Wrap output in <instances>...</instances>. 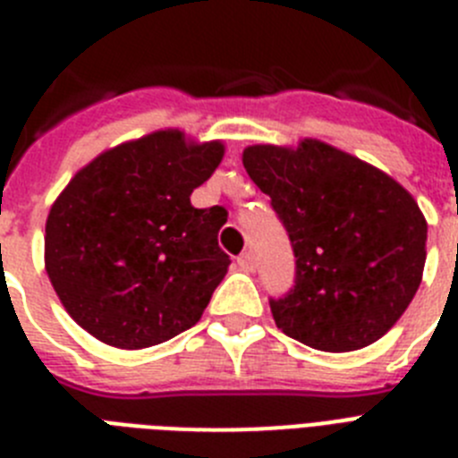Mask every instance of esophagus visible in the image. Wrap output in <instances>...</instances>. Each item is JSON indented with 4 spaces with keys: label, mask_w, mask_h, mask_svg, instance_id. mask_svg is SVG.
Returning <instances> with one entry per match:
<instances>
[{
    "label": "esophagus",
    "mask_w": 458,
    "mask_h": 458,
    "mask_svg": "<svg viewBox=\"0 0 458 458\" xmlns=\"http://www.w3.org/2000/svg\"><path fill=\"white\" fill-rule=\"evenodd\" d=\"M236 261H238V266H241V270H245V273H252V270H254L252 252H242L241 257L236 259Z\"/></svg>",
    "instance_id": "esophagus-1"
}]
</instances>
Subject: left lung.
I'll list each match as a JSON object with an SVG mask.
<instances>
[{
	"instance_id": "1",
	"label": "left lung",
	"mask_w": 458,
	"mask_h": 458,
	"mask_svg": "<svg viewBox=\"0 0 458 458\" xmlns=\"http://www.w3.org/2000/svg\"><path fill=\"white\" fill-rule=\"evenodd\" d=\"M242 165L270 197L295 254V286L270 301L277 327L327 353L365 349L422 282L427 220L390 174L321 140L254 144Z\"/></svg>"
}]
</instances>
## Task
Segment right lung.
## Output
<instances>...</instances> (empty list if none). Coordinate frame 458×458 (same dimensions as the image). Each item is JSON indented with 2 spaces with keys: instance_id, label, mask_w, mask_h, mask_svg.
<instances>
[{
  "instance_id": "add662e5",
  "label": "right lung",
  "mask_w": 458,
  "mask_h": 458,
  "mask_svg": "<svg viewBox=\"0 0 458 458\" xmlns=\"http://www.w3.org/2000/svg\"><path fill=\"white\" fill-rule=\"evenodd\" d=\"M225 157L220 140L165 128L84 165L46 222V270L64 310L107 346L140 351L192 327L229 268L225 210L190 194Z\"/></svg>"
}]
</instances>
